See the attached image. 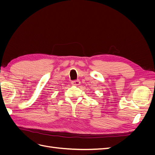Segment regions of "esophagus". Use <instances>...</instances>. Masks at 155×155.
Here are the masks:
<instances>
[{
	"label": "esophagus",
	"mask_w": 155,
	"mask_h": 155,
	"mask_svg": "<svg viewBox=\"0 0 155 155\" xmlns=\"http://www.w3.org/2000/svg\"><path fill=\"white\" fill-rule=\"evenodd\" d=\"M72 85H75V86H78L80 85V81L79 80H75L72 81Z\"/></svg>",
	"instance_id": "1"
}]
</instances>
